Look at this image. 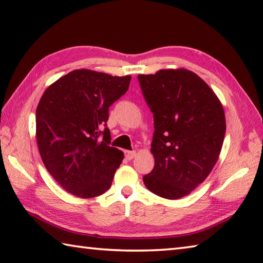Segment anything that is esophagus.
I'll return each instance as SVG.
<instances>
[{"mask_svg": "<svg viewBox=\"0 0 263 263\" xmlns=\"http://www.w3.org/2000/svg\"><path fill=\"white\" fill-rule=\"evenodd\" d=\"M124 155H125V157L128 159V161H130V159H132V158H135V157H136L137 153H136L135 151H132V152H125V153H124Z\"/></svg>", "mask_w": 263, "mask_h": 263, "instance_id": "1", "label": "esophagus"}]
</instances>
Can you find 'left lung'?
Instances as JSON below:
<instances>
[{
    "label": "left lung",
    "mask_w": 263,
    "mask_h": 263,
    "mask_svg": "<svg viewBox=\"0 0 263 263\" xmlns=\"http://www.w3.org/2000/svg\"><path fill=\"white\" fill-rule=\"evenodd\" d=\"M138 81L155 127V165L143 183L161 197L181 198L206 179L218 161L226 133L222 105L187 69H162L138 75Z\"/></svg>",
    "instance_id": "1"
}]
</instances>
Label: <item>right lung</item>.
<instances>
[{
	"label": "right lung",
	"instance_id": "obj_1",
	"mask_svg": "<svg viewBox=\"0 0 263 263\" xmlns=\"http://www.w3.org/2000/svg\"><path fill=\"white\" fill-rule=\"evenodd\" d=\"M131 76L73 70L45 90L36 109V140L44 165L67 192L99 196L111 186L123 153L110 147L109 107Z\"/></svg>",
	"mask_w": 263,
	"mask_h": 263
}]
</instances>
